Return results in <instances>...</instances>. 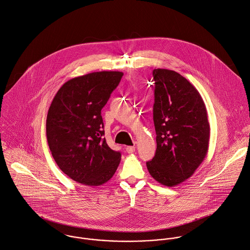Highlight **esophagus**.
Masks as SVG:
<instances>
[{
  "label": "esophagus",
  "mask_w": 250,
  "mask_h": 250,
  "mask_svg": "<svg viewBox=\"0 0 250 250\" xmlns=\"http://www.w3.org/2000/svg\"><path fill=\"white\" fill-rule=\"evenodd\" d=\"M126 152H128V153H132V152H134L135 151V147L134 146H128V147H126Z\"/></svg>",
  "instance_id": "34e87169"
}]
</instances>
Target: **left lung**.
Instances as JSON below:
<instances>
[{"label": "left lung", "mask_w": 250, "mask_h": 250, "mask_svg": "<svg viewBox=\"0 0 250 250\" xmlns=\"http://www.w3.org/2000/svg\"><path fill=\"white\" fill-rule=\"evenodd\" d=\"M152 76L156 150L147 168L156 182L175 187L191 177L207 155V109L196 88L180 73L157 68Z\"/></svg>", "instance_id": "obj_1"}]
</instances>
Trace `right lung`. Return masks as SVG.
<instances>
[{"instance_id": "right-lung-1", "label": "right lung", "mask_w": 250, "mask_h": 250, "mask_svg": "<svg viewBox=\"0 0 250 250\" xmlns=\"http://www.w3.org/2000/svg\"><path fill=\"white\" fill-rule=\"evenodd\" d=\"M123 75L99 71L72 78L52 100L46 119L48 146L59 168L79 184L101 186L120 164L121 152L103 137L101 109Z\"/></svg>"}]
</instances>
